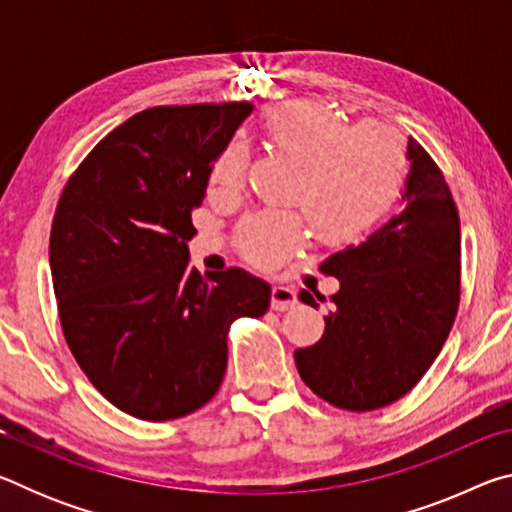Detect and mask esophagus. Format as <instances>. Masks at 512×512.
I'll return each instance as SVG.
<instances>
[{
	"instance_id": "34e87169",
	"label": "esophagus",
	"mask_w": 512,
	"mask_h": 512,
	"mask_svg": "<svg viewBox=\"0 0 512 512\" xmlns=\"http://www.w3.org/2000/svg\"><path fill=\"white\" fill-rule=\"evenodd\" d=\"M296 291L291 287H282V284H275L271 291V309L275 311H289L296 307Z\"/></svg>"
}]
</instances>
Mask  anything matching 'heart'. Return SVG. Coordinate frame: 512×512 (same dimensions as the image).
<instances>
[{
	"label": "heart",
	"mask_w": 512,
	"mask_h": 512,
	"mask_svg": "<svg viewBox=\"0 0 512 512\" xmlns=\"http://www.w3.org/2000/svg\"><path fill=\"white\" fill-rule=\"evenodd\" d=\"M264 133L275 149L302 164L296 201L305 207L314 235L329 246L348 244L377 223L404 185L406 146L391 128L348 121L320 103L291 101L264 115ZM246 149L228 144L210 169L212 194H235L246 178ZM307 237L305 214L266 210L241 223L237 246L250 264L271 268Z\"/></svg>",
	"instance_id": "heart-1"
}]
</instances>
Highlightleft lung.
I'll list each match as a JSON object with an SVG mask.
<instances>
[{"label":"left lung","instance_id":"1","mask_svg":"<svg viewBox=\"0 0 512 512\" xmlns=\"http://www.w3.org/2000/svg\"><path fill=\"white\" fill-rule=\"evenodd\" d=\"M402 212L359 246L325 259L320 271L341 289L325 334L296 350L305 384L348 411L400 400L438 357L461 298V221L431 155L409 137ZM300 300L318 307L309 291Z\"/></svg>","mask_w":512,"mask_h":512}]
</instances>
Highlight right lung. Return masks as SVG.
I'll return each mask as SVG.
<instances>
[{
  "label": "right lung",
  "instance_id": "right-lung-1",
  "mask_svg": "<svg viewBox=\"0 0 512 512\" xmlns=\"http://www.w3.org/2000/svg\"><path fill=\"white\" fill-rule=\"evenodd\" d=\"M253 103L158 106L88 153L60 194L49 264L65 341L94 388L128 415L201 409L228 366V329L264 316L271 287L241 268L189 266L192 210Z\"/></svg>",
  "mask_w": 512,
  "mask_h": 512
}]
</instances>
